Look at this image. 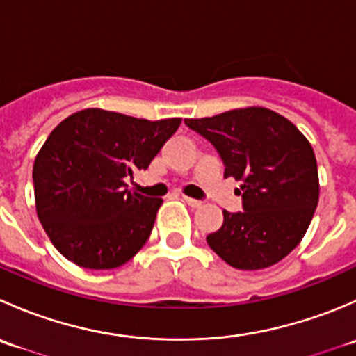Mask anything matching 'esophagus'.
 <instances>
[{"label":"esophagus","mask_w":356,"mask_h":356,"mask_svg":"<svg viewBox=\"0 0 356 356\" xmlns=\"http://www.w3.org/2000/svg\"><path fill=\"white\" fill-rule=\"evenodd\" d=\"M182 200H184L186 203H188L189 207H193V208H196V207H201V201H200V200L189 198V196H182Z\"/></svg>","instance_id":"obj_1"}]
</instances>
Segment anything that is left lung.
I'll return each instance as SVG.
<instances>
[{
	"label": "left lung",
	"instance_id": "1",
	"mask_svg": "<svg viewBox=\"0 0 356 356\" xmlns=\"http://www.w3.org/2000/svg\"><path fill=\"white\" fill-rule=\"evenodd\" d=\"M184 122L217 148L225 177L241 182L245 211L224 210L222 227L207 236L211 250L239 270H261L288 257L318 203L317 160L308 139L264 106Z\"/></svg>",
	"mask_w": 356,
	"mask_h": 356
}]
</instances>
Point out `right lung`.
<instances>
[{"instance_id":"obj_1","label":"right lung","mask_w":356,"mask_h":356,"mask_svg":"<svg viewBox=\"0 0 356 356\" xmlns=\"http://www.w3.org/2000/svg\"><path fill=\"white\" fill-rule=\"evenodd\" d=\"M181 122L86 108L53 129L32 179L39 220L67 260L108 270L145 246L163 200L129 191L125 177L146 170Z\"/></svg>"}]
</instances>
